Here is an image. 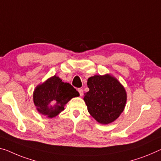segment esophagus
I'll use <instances>...</instances> for the list:
<instances>
[{"label": "esophagus", "instance_id": "34e87169", "mask_svg": "<svg viewBox=\"0 0 161 161\" xmlns=\"http://www.w3.org/2000/svg\"><path fill=\"white\" fill-rule=\"evenodd\" d=\"M78 91L80 93V96H82L83 95V90L82 88H78Z\"/></svg>", "mask_w": 161, "mask_h": 161}]
</instances>
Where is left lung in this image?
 <instances>
[{"mask_svg":"<svg viewBox=\"0 0 161 161\" xmlns=\"http://www.w3.org/2000/svg\"><path fill=\"white\" fill-rule=\"evenodd\" d=\"M89 91L83 100L90 114L98 122L107 125L117 119L124 111L127 94L117 79L109 75H94L88 79Z\"/></svg>","mask_w":161,"mask_h":161,"instance_id":"obj_1","label":"left lung"}]
</instances>
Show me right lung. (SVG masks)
I'll return each mask as SVG.
<instances>
[{"label":"right lung","mask_w":161,"mask_h":161,"mask_svg":"<svg viewBox=\"0 0 161 161\" xmlns=\"http://www.w3.org/2000/svg\"><path fill=\"white\" fill-rule=\"evenodd\" d=\"M79 96L73 86L55 75L36 88L33 98L38 112L52 118L63 111L71 98Z\"/></svg>","instance_id":"obj_1"}]
</instances>
